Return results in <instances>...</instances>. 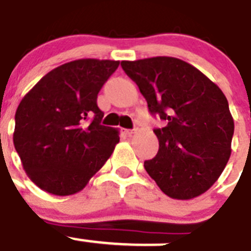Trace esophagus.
I'll return each instance as SVG.
<instances>
[{
	"mask_svg": "<svg viewBox=\"0 0 251 251\" xmlns=\"http://www.w3.org/2000/svg\"><path fill=\"white\" fill-rule=\"evenodd\" d=\"M135 132H136V128H134V130H125V134L127 135V136H132Z\"/></svg>",
	"mask_w": 251,
	"mask_h": 251,
	"instance_id": "1",
	"label": "esophagus"
}]
</instances>
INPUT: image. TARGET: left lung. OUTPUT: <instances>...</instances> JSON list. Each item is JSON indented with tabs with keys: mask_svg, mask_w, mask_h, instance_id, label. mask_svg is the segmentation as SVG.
<instances>
[{
	"mask_svg": "<svg viewBox=\"0 0 251 251\" xmlns=\"http://www.w3.org/2000/svg\"><path fill=\"white\" fill-rule=\"evenodd\" d=\"M138 84L151 115L159 151L144 167L165 195L191 200L210 189L231 154L234 119L221 89L184 60L172 56L121 62Z\"/></svg>",
	"mask_w": 251,
	"mask_h": 251,
	"instance_id": "1",
	"label": "left lung"
}]
</instances>
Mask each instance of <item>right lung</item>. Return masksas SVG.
Segmentation results:
<instances>
[{"label":"right lung","mask_w":251,"mask_h":251,"mask_svg":"<svg viewBox=\"0 0 251 251\" xmlns=\"http://www.w3.org/2000/svg\"><path fill=\"white\" fill-rule=\"evenodd\" d=\"M117 60L78 59L50 71L21 100L14 145L27 177L43 191H82L120 141L119 130L101 125L97 95ZM92 117L91 124L86 120Z\"/></svg>","instance_id":"right-lung-1"}]
</instances>
